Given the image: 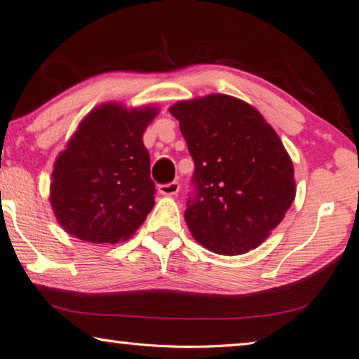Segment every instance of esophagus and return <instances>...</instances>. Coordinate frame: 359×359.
<instances>
[{
    "mask_svg": "<svg viewBox=\"0 0 359 359\" xmlns=\"http://www.w3.org/2000/svg\"><path fill=\"white\" fill-rule=\"evenodd\" d=\"M179 188H180V185L177 184V182H171V184L158 187V191H160L163 196H174V194L179 193Z\"/></svg>",
    "mask_w": 359,
    "mask_h": 359,
    "instance_id": "obj_1",
    "label": "esophagus"
}]
</instances>
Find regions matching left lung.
Segmentation results:
<instances>
[{"label":"left lung","mask_w":359,"mask_h":359,"mask_svg":"<svg viewBox=\"0 0 359 359\" xmlns=\"http://www.w3.org/2000/svg\"><path fill=\"white\" fill-rule=\"evenodd\" d=\"M194 160L185 222L199 244L244 255L269 238L296 196L293 161L252 104L212 93L169 107Z\"/></svg>","instance_id":"obj_1"}]
</instances>
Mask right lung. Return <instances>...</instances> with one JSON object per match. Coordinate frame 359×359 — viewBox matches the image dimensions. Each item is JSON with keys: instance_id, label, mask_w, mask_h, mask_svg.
Masks as SVG:
<instances>
[{"instance_id": "obj_1", "label": "right lung", "mask_w": 359, "mask_h": 359, "mask_svg": "<svg viewBox=\"0 0 359 359\" xmlns=\"http://www.w3.org/2000/svg\"><path fill=\"white\" fill-rule=\"evenodd\" d=\"M160 109L104 102L79 123L53 163L50 205L66 233L92 244L130 239L155 205L142 136Z\"/></svg>"}]
</instances>
